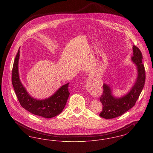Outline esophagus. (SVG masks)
<instances>
[{
  "label": "esophagus",
  "instance_id": "esophagus-1",
  "mask_svg": "<svg viewBox=\"0 0 153 153\" xmlns=\"http://www.w3.org/2000/svg\"><path fill=\"white\" fill-rule=\"evenodd\" d=\"M89 84H90V82H89Z\"/></svg>",
  "mask_w": 153,
  "mask_h": 153
}]
</instances>
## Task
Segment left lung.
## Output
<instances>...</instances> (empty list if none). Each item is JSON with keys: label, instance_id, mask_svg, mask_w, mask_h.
<instances>
[{"label": "left lung", "instance_id": "8db88e82", "mask_svg": "<svg viewBox=\"0 0 153 153\" xmlns=\"http://www.w3.org/2000/svg\"><path fill=\"white\" fill-rule=\"evenodd\" d=\"M132 61L136 65L138 77L135 83L130 92L123 96L117 98L112 95L111 88L105 84H103V93L100 98L102 105V110L100 117L110 119L123 115L131 109L139 98L145 82V69L142 63V54L138 47L133 46Z\"/></svg>", "mask_w": 153, "mask_h": 153}]
</instances>
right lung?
Listing matches in <instances>:
<instances>
[{
  "mask_svg": "<svg viewBox=\"0 0 153 153\" xmlns=\"http://www.w3.org/2000/svg\"><path fill=\"white\" fill-rule=\"evenodd\" d=\"M19 49L15 57L12 70V84L21 105L30 113L45 118H51L59 114L65 106L69 96L67 83L59 88L54 94L45 100H36L30 96L22 85L19 76L18 61Z\"/></svg>",
  "mask_w": 153,
  "mask_h": 153,
  "instance_id": "right-lung-1",
  "label": "right lung"
}]
</instances>
